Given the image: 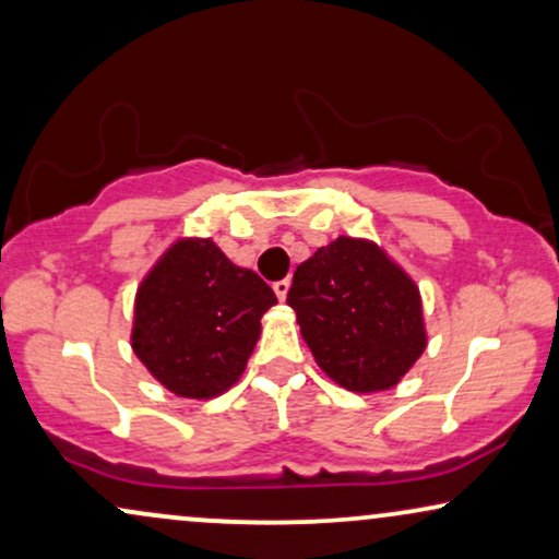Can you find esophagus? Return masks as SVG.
I'll return each instance as SVG.
<instances>
[{"label":"esophagus","instance_id":"esophagus-1","mask_svg":"<svg viewBox=\"0 0 559 559\" xmlns=\"http://www.w3.org/2000/svg\"><path fill=\"white\" fill-rule=\"evenodd\" d=\"M288 288H292V281H288V278H281V281H275V284H273V292H275V296H278L281 301L286 299Z\"/></svg>","mask_w":559,"mask_h":559}]
</instances>
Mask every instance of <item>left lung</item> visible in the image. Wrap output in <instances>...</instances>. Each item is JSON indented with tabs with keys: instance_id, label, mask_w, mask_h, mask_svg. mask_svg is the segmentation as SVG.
<instances>
[{
	"instance_id": "left-lung-1",
	"label": "left lung",
	"mask_w": 559,
	"mask_h": 559,
	"mask_svg": "<svg viewBox=\"0 0 559 559\" xmlns=\"http://www.w3.org/2000/svg\"><path fill=\"white\" fill-rule=\"evenodd\" d=\"M314 361L350 392L390 390L426 350L418 286L377 245L337 237L286 296Z\"/></svg>"
}]
</instances>
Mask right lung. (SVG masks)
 <instances>
[{
	"label": "right lung",
	"mask_w": 559,
	"mask_h": 559,
	"mask_svg": "<svg viewBox=\"0 0 559 559\" xmlns=\"http://www.w3.org/2000/svg\"><path fill=\"white\" fill-rule=\"evenodd\" d=\"M275 299L258 273L237 267L211 239H182L136 294L131 345L169 392L206 400L242 377Z\"/></svg>",
	"instance_id": "obj_1"
}]
</instances>
